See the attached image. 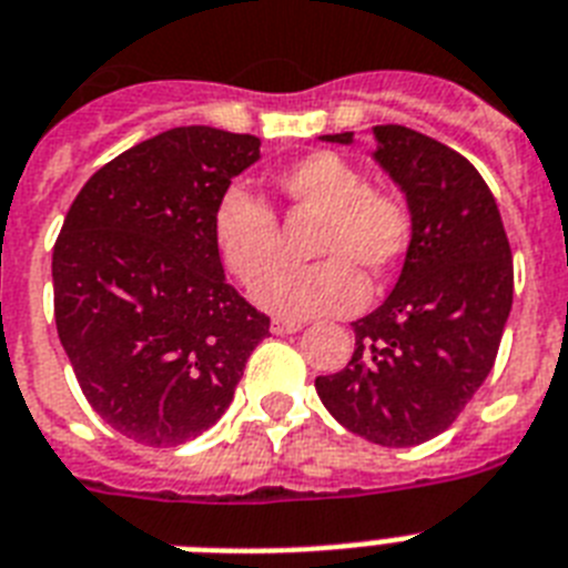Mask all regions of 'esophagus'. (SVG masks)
Wrapping results in <instances>:
<instances>
[{"label":"esophagus","instance_id":"obj_1","mask_svg":"<svg viewBox=\"0 0 568 568\" xmlns=\"http://www.w3.org/2000/svg\"><path fill=\"white\" fill-rule=\"evenodd\" d=\"M302 322H295V318H273V334L275 336H287V334H298L302 331Z\"/></svg>","mask_w":568,"mask_h":568}]
</instances>
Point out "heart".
Returning <instances> with one entry per match:
<instances>
[{"label":"heart","mask_w":568,"mask_h":568,"mask_svg":"<svg viewBox=\"0 0 568 568\" xmlns=\"http://www.w3.org/2000/svg\"><path fill=\"white\" fill-rule=\"evenodd\" d=\"M275 191L290 209L318 214L311 252L316 261L275 275L257 302L278 316L307 318L345 313L363 302L359 273L383 278L400 264L412 237L409 203L392 189L365 185L354 162L339 153L316 150L275 173ZM211 241L220 261L246 290L275 273L281 237L275 214L241 189L220 196L211 217Z\"/></svg>","instance_id":"1"}]
</instances>
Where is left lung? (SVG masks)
Returning <instances> with one entry per match:
<instances>
[{
  "mask_svg": "<svg viewBox=\"0 0 568 568\" xmlns=\"http://www.w3.org/2000/svg\"><path fill=\"white\" fill-rule=\"evenodd\" d=\"M372 159L406 196L412 237L400 278L354 322V357L316 377L325 409L379 447L444 433L494 368L514 302V257L481 173L400 124L372 126ZM354 144V133L322 135Z\"/></svg>",
  "mask_w": 568,
  "mask_h": 568,
  "instance_id": "obj_1",
  "label": "left lung"
}]
</instances>
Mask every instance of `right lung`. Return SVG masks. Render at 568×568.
Returning a JSON list of instances; mask_svg holds the SVG:
<instances>
[{"label": "right lung", "instance_id": "add662e5", "mask_svg": "<svg viewBox=\"0 0 568 568\" xmlns=\"http://www.w3.org/2000/svg\"><path fill=\"white\" fill-rule=\"evenodd\" d=\"M261 139L173 126L106 162L51 255L54 322L89 406L130 442L176 447L217 424L270 334L226 281L211 217Z\"/></svg>", "mask_w": 568, "mask_h": 568}]
</instances>
